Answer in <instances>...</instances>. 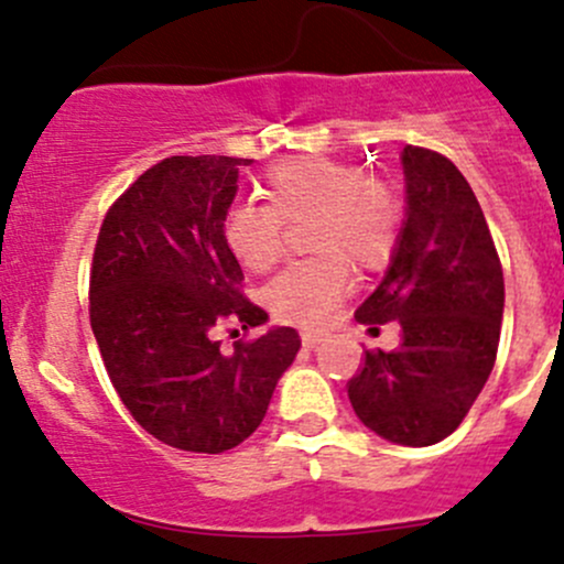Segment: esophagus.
Masks as SVG:
<instances>
[{"label": "esophagus", "instance_id": "esophagus-1", "mask_svg": "<svg viewBox=\"0 0 564 564\" xmlns=\"http://www.w3.org/2000/svg\"><path fill=\"white\" fill-rule=\"evenodd\" d=\"M300 341H303V347H316V344L322 341V333H314V330H305L303 336H300Z\"/></svg>", "mask_w": 564, "mask_h": 564}]
</instances>
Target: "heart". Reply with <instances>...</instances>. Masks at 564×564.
<instances>
[{
  "label": "heart",
  "instance_id": "1",
  "mask_svg": "<svg viewBox=\"0 0 564 564\" xmlns=\"http://www.w3.org/2000/svg\"><path fill=\"white\" fill-rule=\"evenodd\" d=\"M267 206L239 200L223 217L228 253L250 272L281 259L286 226L307 220L305 242L316 259L286 267L264 289L281 322L325 325L347 297L352 272H377L393 259L402 239V198L388 182L366 176L355 162L330 156H294L270 167L261 184Z\"/></svg>",
  "mask_w": 564,
  "mask_h": 564
}]
</instances>
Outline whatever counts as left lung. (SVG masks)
<instances>
[{
    "mask_svg": "<svg viewBox=\"0 0 564 564\" xmlns=\"http://www.w3.org/2000/svg\"><path fill=\"white\" fill-rule=\"evenodd\" d=\"M408 212L360 325L399 322L397 349H366L347 382L355 415L402 446L455 433L494 371L505 314V272L477 195L444 154L402 151Z\"/></svg>",
    "mask_w": 564,
    "mask_h": 564,
    "instance_id": "8db88e82",
    "label": "left lung"
}]
</instances>
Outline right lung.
I'll list each match as a JSON object with an SVG mask.
<instances>
[{
	"label": "right lung",
	"mask_w": 564,
	"mask_h": 564,
	"mask_svg": "<svg viewBox=\"0 0 564 564\" xmlns=\"http://www.w3.org/2000/svg\"><path fill=\"white\" fill-rule=\"evenodd\" d=\"M248 162H156L109 206L93 250L90 327L109 382L145 433L182 452L220 455L253 435L300 349L294 327L231 352L215 341L217 327L267 322L223 242Z\"/></svg>",
	"instance_id": "right-lung-1"
}]
</instances>
